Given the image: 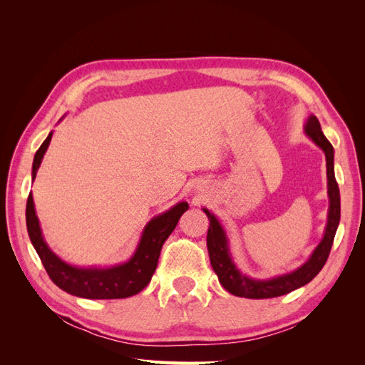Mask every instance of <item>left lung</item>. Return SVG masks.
Listing matches in <instances>:
<instances>
[{
    "label": "left lung",
    "instance_id": "8db88e82",
    "mask_svg": "<svg viewBox=\"0 0 365 365\" xmlns=\"http://www.w3.org/2000/svg\"><path fill=\"white\" fill-rule=\"evenodd\" d=\"M306 135L311 138L318 148H322L326 155V165H327V195H329V215H327V225L324 236L319 242L318 247L311 254V257L306 263H303L300 268L279 275L269 280H256L247 277L242 274L231 259V254L228 250V239L222 225L219 224L215 215L208 212L207 208H202L205 215L208 216L210 227L207 233V248L212 268L216 272L220 284L233 295L245 297V298H272L280 297L284 294H289L302 286L307 284L315 275L322 271L324 263L327 262L330 248L334 244V237L336 233V228L339 224L341 216V202H339V189L335 180V170H334V148L330 141L324 137L319 121L315 115L307 118L304 125Z\"/></svg>",
    "mask_w": 365,
    "mask_h": 365
}]
</instances>
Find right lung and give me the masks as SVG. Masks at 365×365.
<instances>
[{
  "mask_svg": "<svg viewBox=\"0 0 365 365\" xmlns=\"http://www.w3.org/2000/svg\"><path fill=\"white\" fill-rule=\"evenodd\" d=\"M51 135L53 132H50L35 153L31 168L33 180H35L43 153L50 145ZM185 210H189V204L178 202L168 212L150 219L143 230L134 256L126 263L111 268H77L61 260L42 237L31 193L29 195L26 207V222L31 244L54 284L76 297L93 298V300H113V298L135 295L146 288L157 269L163 244L170 236Z\"/></svg>",
  "mask_w": 365,
  "mask_h": 365,
  "instance_id": "obj_1",
  "label": "right lung"
}]
</instances>
